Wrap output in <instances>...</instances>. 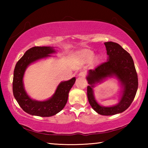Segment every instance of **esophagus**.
<instances>
[{
  "label": "esophagus",
  "mask_w": 148,
  "mask_h": 148,
  "mask_svg": "<svg viewBox=\"0 0 148 148\" xmlns=\"http://www.w3.org/2000/svg\"><path fill=\"white\" fill-rule=\"evenodd\" d=\"M86 72H84V71H81L79 73V74H78V76L79 77H85L86 76Z\"/></svg>",
  "instance_id": "esophagus-1"
}]
</instances>
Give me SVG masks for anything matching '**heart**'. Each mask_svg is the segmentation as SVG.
<instances>
[{"label":"heart","mask_w":148,"mask_h":148,"mask_svg":"<svg viewBox=\"0 0 148 148\" xmlns=\"http://www.w3.org/2000/svg\"><path fill=\"white\" fill-rule=\"evenodd\" d=\"M94 56V53L91 51H85L84 53H82L80 57H81V59L84 61L88 62L90 61L92 59V57ZM99 60V57H96L95 58V61H97Z\"/></svg>","instance_id":"obj_1"}]
</instances>
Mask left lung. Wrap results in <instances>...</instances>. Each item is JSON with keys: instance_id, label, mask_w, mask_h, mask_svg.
<instances>
[{"instance_id": "1", "label": "left lung", "mask_w": 148, "mask_h": 148, "mask_svg": "<svg viewBox=\"0 0 148 148\" xmlns=\"http://www.w3.org/2000/svg\"><path fill=\"white\" fill-rule=\"evenodd\" d=\"M104 45L108 56L107 61L93 70H89L86 77L89 84L87 98L92 109L97 113L112 116L121 113L130 106L136 95L138 82L133 59L128 52L116 42H107ZM113 76L117 77L122 86L121 99L119 103L113 107H102L95 100L92 89L95 84Z\"/></svg>"}]
</instances>
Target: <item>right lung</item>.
Listing matches in <instances>:
<instances>
[{
	"instance_id": "right-lung-1",
	"label": "right lung",
	"mask_w": 148,
	"mask_h": 148,
	"mask_svg": "<svg viewBox=\"0 0 148 148\" xmlns=\"http://www.w3.org/2000/svg\"><path fill=\"white\" fill-rule=\"evenodd\" d=\"M56 52L53 47H31L27 50L16 64L13 78L14 96L20 107L27 114L40 117H50L61 112L66 104L69 92L76 81L74 77L68 81L61 82L53 96L44 101L31 99L24 88L23 79L29 65L38 60L51 57L49 55Z\"/></svg>"
}]
</instances>
